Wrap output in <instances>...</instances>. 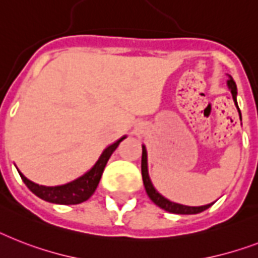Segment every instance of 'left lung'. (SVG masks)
<instances>
[{
  "mask_svg": "<svg viewBox=\"0 0 258 258\" xmlns=\"http://www.w3.org/2000/svg\"><path fill=\"white\" fill-rule=\"evenodd\" d=\"M227 86L229 91L232 94V98H233V102L236 104V107H237L238 114H240V119H241V112H240V108H238L237 104V86L234 83L233 78H232L231 75H228V81H227ZM143 148V152H142V177H143V184L144 188H146V192H147L148 198L155 203V204L160 207L162 209L167 211L169 213H177V215H196V213H200L205 209H208L213 203L207 205H200V207H189V205H183L179 204V203H173L168 199H165L163 195H160L156 190V188L154 187V184L151 181L150 175H148V159H147V150H146V146H142Z\"/></svg>",
  "mask_w": 258,
  "mask_h": 258,
  "instance_id": "obj_1",
  "label": "left lung"
}]
</instances>
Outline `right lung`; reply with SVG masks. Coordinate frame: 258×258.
Listing matches in <instances>:
<instances>
[{"label":"right lung","instance_id":"obj_1","mask_svg":"<svg viewBox=\"0 0 258 258\" xmlns=\"http://www.w3.org/2000/svg\"><path fill=\"white\" fill-rule=\"evenodd\" d=\"M125 138H127L125 135L122 136L120 139L110 144L107 148H104V151L102 152L99 159L96 160L95 164L87 172L83 173L78 179L70 181V183L55 185V187H46V185H39V184L33 183L31 180L25 177L24 173L20 172V171H18V173H20L21 179L24 180V183L26 184V187L35 196H38L39 199L45 200V202L62 205L81 204V203L89 200L93 196L98 184H99L100 177H102V173H103V169L107 164L108 159L112 155V152L116 150L119 143Z\"/></svg>","mask_w":258,"mask_h":258}]
</instances>
